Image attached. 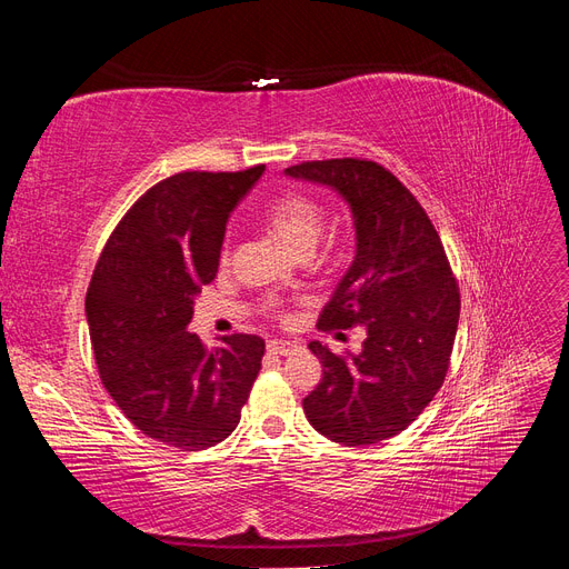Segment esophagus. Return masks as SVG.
Here are the masks:
<instances>
[{
  "label": "esophagus",
  "mask_w": 569,
  "mask_h": 569,
  "mask_svg": "<svg viewBox=\"0 0 569 569\" xmlns=\"http://www.w3.org/2000/svg\"><path fill=\"white\" fill-rule=\"evenodd\" d=\"M295 349H297L295 341H287V339H270V341H268V351H270V353L287 356L289 351H295Z\"/></svg>",
  "instance_id": "obj_1"
}]
</instances>
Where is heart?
Returning a JSON list of instances; mask_svg holds the SVG:
<instances>
[{"label": "heart", "mask_w": 569, "mask_h": 569, "mask_svg": "<svg viewBox=\"0 0 569 569\" xmlns=\"http://www.w3.org/2000/svg\"><path fill=\"white\" fill-rule=\"evenodd\" d=\"M263 220L272 237L301 258L313 253L325 232L322 203L299 192H289L274 199L263 211ZM274 318L289 320V313L278 311Z\"/></svg>", "instance_id": "1"}]
</instances>
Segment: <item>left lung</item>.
<instances>
[{"mask_svg":"<svg viewBox=\"0 0 569 569\" xmlns=\"http://www.w3.org/2000/svg\"><path fill=\"white\" fill-rule=\"evenodd\" d=\"M287 176L330 184L351 203L356 258L322 308L318 330L360 325L358 356L311 349L320 385L303 399L318 432L347 446L391 439L435 399L451 366L460 289L432 220L410 189L368 159L303 161Z\"/></svg>","mask_w":569,"mask_h":569,"instance_id":"obj_1","label":"left lung"}]
</instances>
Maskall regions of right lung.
I'll return each mask as SVG.
<instances>
[{"label": "right lung", "instance_id": "add662e5", "mask_svg": "<svg viewBox=\"0 0 569 569\" xmlns=\"http://www.w3.org/2000/svg\"><path fill=\"white\" fill-rule=\"evenodd\" d=\"M263 163L237 173L182 170L137 199L101 249L84 299L101 385L149 439L203 451L228 439L261 370L266 341L187 332L194 297L220 261L234 206Z\"/></svg>", "mask_w": 569, "mask_h": 569}]
</instances>
